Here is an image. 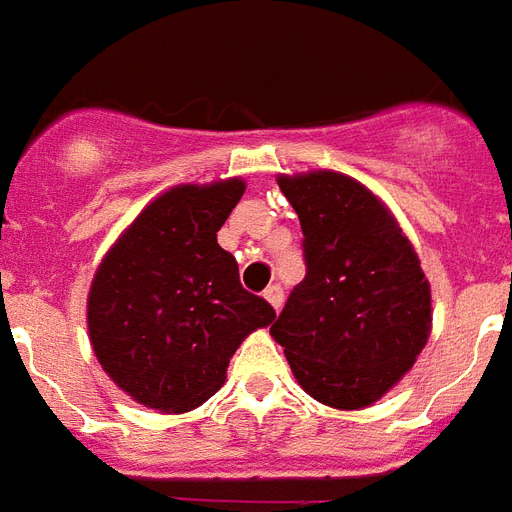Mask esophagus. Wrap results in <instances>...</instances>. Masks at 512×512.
I'll return each mask as SVG.
<instances>
[{
	"mask_svg": "<svg viewBox=\"0 0 512 512\" xmlns=\"http://www.w3.org/2000/svg\"><path fill=\"white\" fill-rule=\"evenodd\" d=\"M264 298H267L269 304L275 306L277 312H280V306H282V298H285V293H282V288H280V285H277V282H275V285H269V288L264 290Z\"/></svg>",
	"mask_w": 512,
	"mask_h": 512,
	"instance_id": "obj_1",
	"label": "esophagus"
}]
</instances>
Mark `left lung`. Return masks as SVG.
Masks as SVG:
<instances>
[{"label":"left lung","instance_id":"1","mask_svg":"<svg viewBox=\"0 0 512 512\" xmlns=\"http://www.w3.org/2000/svg\"><path fill=\"white\" fill-rule=\"evenodd\" d=\"M301 222L306 277L269 333L306 394L338 410L378 402L431 333L418 253L365 185L335 171L277 179Z\"/></svg>","mask_w":512,"mask_h":512}]
</instances>
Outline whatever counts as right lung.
Segmentation results:
<instances>
[{
	"mask_svg": "<svg viewBox=\"0 0 512 512\" xmlns=\"http://www.w3.org/2000/svg\"><path fill=\"white\" fill-rule=\"evenodd\" d=\"M243 192V179L163 192L94 275V354L118 388L153 410L187 412L211 399L245 335L275 320L216 243Z\"/></svg>",
	"mask_w": 512,
	"mask_h": 512,
	"instance_id": "obj_1",
	"label": "right lung"
}]
</instances>
